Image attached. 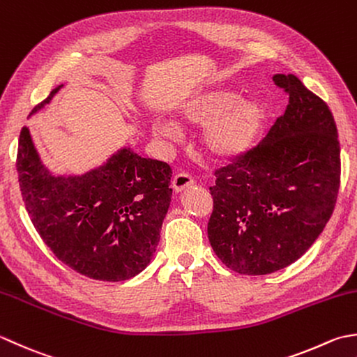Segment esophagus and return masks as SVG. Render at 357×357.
Returning a JSON list of instances; mask_svg holds the SVG:
<instances>
[{
	"label": "esophagus",
	"instance_id": "esophagus-1",
	"mask_svg": "<svg viewBox=\"0 0 357 357\" xmlns=\"http://www.w3.org/2000/svg\"><path fill=\"white\" fill-rule=\"evenodd\" d=\"M194 185V178L191 176H188V174H177V176H174L172 178V189L178 192H183L185 189L191 188Z\"/></svg>",
	"mask_w": 357,
	"mask_h": 357
}]
</instances>
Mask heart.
<instances>
[{
  "mask_svg": "<svg viewBox=\"0 0 357 357\" xmlns=\"http://www.w3.org/2000/svg\"><path fill=\"white\" fill-rule=\"evenodd\" d=\"M265 106L257 98H237L227 89L192 93L177 107V119L183 126L202 128L200 143L205 154L217 162H229L246 154L264 126ZM180 123L154 117L151 130L163 142H177L183 135Z\"/></svg>",
  "mask_w": 357,
  "mask_h": 357,
  "instance_id": "heart-1",
  "label": "heart"
}]
</instances>
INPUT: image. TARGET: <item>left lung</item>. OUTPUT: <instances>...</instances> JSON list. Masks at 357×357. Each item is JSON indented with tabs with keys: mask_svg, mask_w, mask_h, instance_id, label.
I'll use <instances>...</instances> for the list:
<instances>
[{
	"mask_svg": "<svg viewBox=\"0 0 357 357\" xmlns=\"http://www.w3.org/2000/svg\"><path fill=\"white\" fill-rule=\"evenodd\" d=\"M285 114L257 148L215 172L208 237L229 270L264 275L301 259L321 236L340 183L337 129L328 106L293 74Z\"/></svg>",
	"mask_w": 357,
	"mask_h": 357,
	"instance_id": "left-lung-1",
	"label": "left lung"
}]
</instances>
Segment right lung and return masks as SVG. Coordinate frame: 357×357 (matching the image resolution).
<instances>
[{
  "label": "right lung",
  "mask_w": 357,
  "mask_h": 357,
  "mask_svg": "<svg viewBox=\"0 0 357 357\" xmlns=\"http://www.w3.org/2000/svg\"><path fill=\"white\" fill-rule=\"evenodd\" d=\"M63 84L33 107L50 103ZM17 171L29 217L50 251L86 278L120 282L146 268L171 205L172 169L123 146L82 176H55L21 129Z\"/></svg>",
  "instance_id": "right-lung-1"
}]
</instances>
